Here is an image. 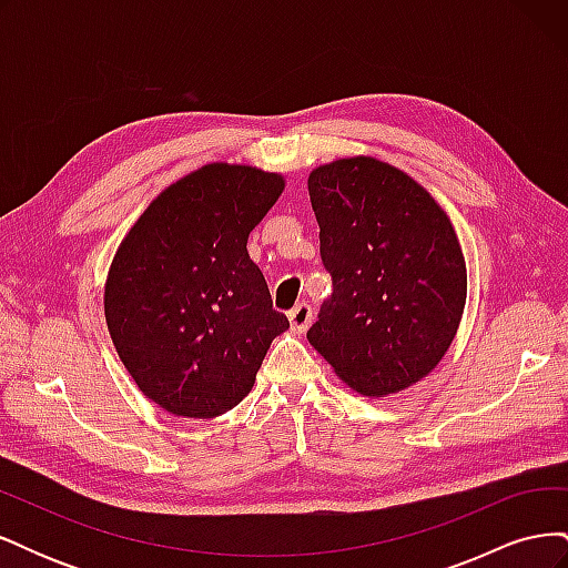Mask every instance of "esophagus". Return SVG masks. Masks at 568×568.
Returning a JSON list of instances; mask_svg holds the SVG:
<instances>
[{
  "mask_svg": "<svg viewBox=\"0 0 568 568\" xmlns=\"http://www.w3.org/2000/svg\"><path fill=\"white\" fill-rule=\"evenodd\" d=\"M311 320H313V307L307 305V303H298V305H294L288 311V322H291V329L294 332H305L307 329V324H311Z\"/></svg>",
  "mask_w": 568,
  "mask_h": 568,
  "instance_id": "1",
  "label": "esophagus"
}]
</instances>
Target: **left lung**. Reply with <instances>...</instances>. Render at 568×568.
<instances>
[{"label": "left lung", "instance_id": "8db88e82", "mask_svg": "<svg viewBox=\"0 0 568 568\" xmlns=\"http://www.w3.org/2000/svg\"><path fill=\"white\" fill-rule=\"evenodd\" d=\"M307 192L334 286L307 341L363 395L417 384L448 351L467 298L448 215L422 184L376 159L322 165Z\"/></svg>", "mask_w": 568, "mask_h": 568}]
</instances>
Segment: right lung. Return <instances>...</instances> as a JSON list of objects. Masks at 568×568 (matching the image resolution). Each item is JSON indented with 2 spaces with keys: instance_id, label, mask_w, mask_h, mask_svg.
Segmentation results:
<instances>
[{
  "instance_id": "1",
  "label": "right lung",
  "mask_w": 568,
  "mask_h": 568,
  "mask_svg": "<svg viewBox=\"0 0 568 568\" xmlns=\"http://www.w3.org/2000/svg\"><path fill=\"white\" fill-rule=\"evenodd\" d=\"M282 189L248 165H203L149 205L113 257L104 311L115 351L146 398L178 417L242 403L288 326L246 251Z\"/></svg>"
}]
</instances>
